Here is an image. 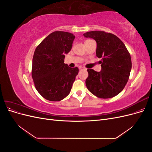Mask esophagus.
<instances>
[{
	"label": "esophagus",
	"instance_id": "obj_1",
	"mask_svg": "<svg viewBox=\"0 0 152 152\" xmlns=\"http://www.w3.org/2000/svg\"><path fill=\"white\" fill-rule=\"evenodd\" d=\"M79 69H80V70H85L86 68L83 66H79Z\"/></svg>",
	"mask_w": 152,
	"mask_h": 152
}]
</instances>
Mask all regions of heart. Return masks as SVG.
Segmentation results:
<instances>
[{
	"mask_svg": "<svg viewBox=\"0 0 152 152\" xmlns=\"http://www.w3.org/2000/svg\"><path fill=\"white\" fill-rule=\"evenodd\" d=\"M87 40H86V41H87Z\"/></svg>",
	"mask_w": 152,
	"mask_h": 152,
	"instance_id": "obj_1",
	"label": "heart"
}]
</instances>
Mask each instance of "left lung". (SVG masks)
I'll return each instance as SVG.
<instances>
[{"instance_id": "obj_1", "label": "left lung", "mask_w": 152, "mask_h": 152, "mask_svg": "<svg viewBox=\"0 0 152 152\" xmlns=\"http://www.w3.org/2000/svg\"><path fill=\"white\" fill-rule=\"evenodd\" d=\"M83 35L97 44L96 56L102 59V70L87 69V89L99 98H111L125 87L132 68L131 55L122 41L116 35L103 31H91Z\"/></svg>"}]
</instances>
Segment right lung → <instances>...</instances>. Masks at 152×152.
<instances>
[{
	"instance_id": "obj_1",
	"label": "right lung",
	"mask_w": 152,
	"mask_h": 152,
	"mask_svg": "<svg viewBox=\"0 0 152 152\" xmlns=\"http://www.w3.org/2000/svg\"><path fill=\"white\" fill-rule=\"evenodd\" d=\"M74 39L73 34L56 31L35 49L31 76L37 91L45 99L58 102L70 93L79 68L69 67L64 59L70 51Z\"/></svg>"
}]
</instances>
